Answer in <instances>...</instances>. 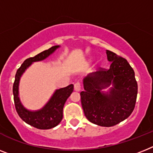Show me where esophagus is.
Returning <instances> with one entry per match:
<instances>
[{
  "instance_id": "obj_1",
  "label": "esophagus",
  "mask_w": 153,
  "mask_h": 153,
  "mask_svg": "<svg viewBox=\"0 0 153 153\" xmlns=\"http://www.w3.org/2000/svg\"><path fill=\"white\" fill-rule=\"evenodd\" d=\"M81 88H82V86H81V83L79 82H77L74 83V89L75 91H77V92H79V91L81 90Z\"/></svg>"
}]
</instances>
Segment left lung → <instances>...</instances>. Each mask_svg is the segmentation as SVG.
Masks as SVG:
<instances>
[{
  "mask_svg": "<svg viewBox=\"0 0 153 153\" xmlns=\"http://www.w3.org/2000/svg\"><path fill=\"white\" fill-rule=\"evenodd\" d=\"M109 69L100 68L83 79L81 102L85 116L99 126L111 127L124 120L135 106L138 84L134 71L126 59L106 51ZM111 84L108 93L102 89Z\"/></svg>",
  "mask_w": 153,
  "mask_h": 153,
  "instance_id": "left-lung-1",
  "label": "left lung"
}]
</instances>
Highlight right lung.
<instances>
[{"instance_id":"add662e5","label":"right lung","mask_w":153,"mask_h":153,"mask_svg":"<svg viewBox=\"0 0 153 153\" xmlns=\"http://www.w3.org/2000/svg\"><path fill=\"white\" fill-rule=\"evenodd\" d=\"M60 46H54L47 51L39 53L35 57L26 59L18 69L15 74V82L13 85V95L16 111L22 120H24L26 124L38 129H51L60 124L63 118V108L66 100L73 92L74 85L71 84L65 88L57 89L43 108L39 110L31 111L25 108L20 101L19 96V81L25 71L33 62L43 61L52 54Z\"/></svg>"}]
</instances>
